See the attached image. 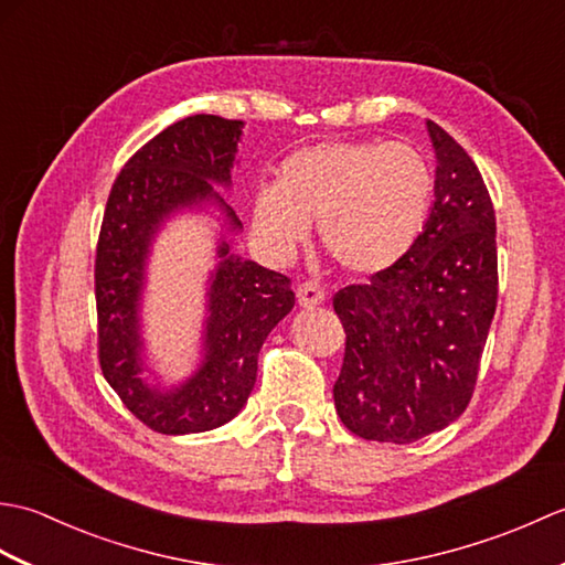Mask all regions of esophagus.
Instances as JSON below:
<instances>
[{"mask_svg":"<svg viewBox=\"0 0 565 565\" xmlns=\"http://www.w3.org/2000/svg\"><path fill=\"white\" fill-rule=\"evenodd\" d=\"M296 296H298V303H301L303 308H316L326 301V291H322V286L318 281L298 284Z\"/></svg>","mask_w":565,"mask_h":565,"instance_id":"34e87169","label":"esophagus"}]
</instances>
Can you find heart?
I'll list each match as a JSON object with an SVG mask.
<instances>
[{"mask_svg": "<svg viewBox=\"0 0 565 565\" xmlns=\"http://www.w3.org/2000/svg\"><path fill=\"white\" fill-rule=\"evenodd\" d=\"M435 194L431 164L405 142L328 140L289 154L276 186L252 199V227L291 259L318 223L320 245L352 274L395 267L419 237Z\"/></svg>", "mask_w": 565, "mask_h": 565, "instance_id": "heart-1", "label": "heart"}]
</instances>
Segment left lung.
I'll use <instances>...</instances> for the list:
<instances>
[{"label": "left lung", "mask_w": 565, "mask_h": 565, "mask_svg": "<svg viewBox=\"0 0 565 565\" xmlns=\"http://www.w3.org/2000/svg\"><path fill=\"white\" fill-rule=\"evenodd\" d=\"M427 128L437 179L423 233L395 267L332 298L347 334L334 407L362 439L411 444L454 423L471 403L498 306L493 201L459 142Z\"/></svg>", "instance_id": "1"}]
</instances>
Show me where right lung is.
<instances>
[{
  "mask_svg": "<svg viewBox=\"0 0 565 565\" xmlns=\"http://www.w3.org/2000/svg\"><path fill=\"white\" fill-rule=\"evenodd\" d=\"M243 121L196 114L148 140L106 201L97 259V354L104 379L142 425L160 435H191L225 425L247 403L257 379V354L271 328L296 303L286 274L237 257L223 243L211 284L206 362L182 388L160 393L138 379V294L150 239L167 213L213 199L239 227L235 211L207 182H231Z\"/></svg>",
  "mask_w": 565,
  "mask_h": 565,
  "instance_id": "add662e5",
  "label": "right lung"
}]
</instances>
